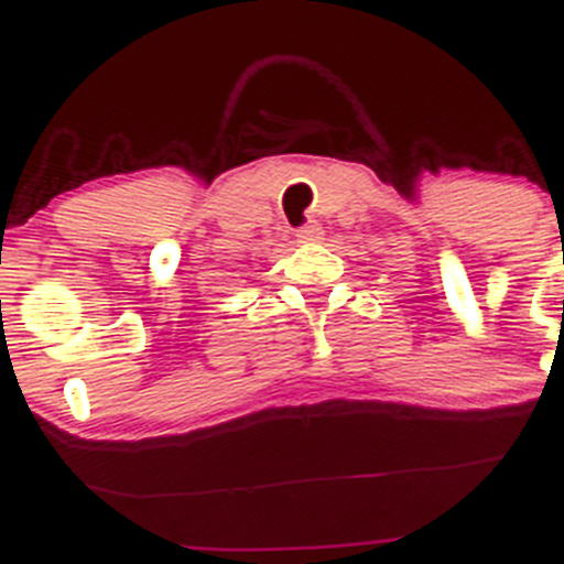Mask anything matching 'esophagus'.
Instances as JSON below:
<instances>
[{"label":"esophagus","instance_id":"34e87169","mask_svg":"<svg viewBox=\"0 0 564 564\" xmlns=\"http://www.w3.org/2000/svg\"><path fill=\"white\" fill-rule=\"evenodd\" d=\"M322 235H324L322 226H318L316 220H311V224L300 226L297 235H294V237H297L300 242H308V246H314V242H322Z\"/></svg>","mask_w":564,"mask_h":564}]
</instances>
